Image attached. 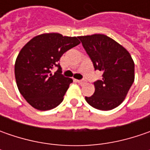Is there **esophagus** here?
I'll use <instances>...</instances> for the list:
<instances>
[{
  "mask_svg": "<svg viewBox=\"0 0 150 150\" xmlns=\"http://www.w3.org/2000/svg\"><path fill=\"white\" fill-rule=\"evenodd\" d=\"M78 83L79 84H81V85H83V84L86 83V81L83 79V80H78Z\"/></svg>",
  "mask_w": 150,
  "mask_h": 150,
  "instance_id": "obj_1",
  "label": "esophagus"
}]
</instances>
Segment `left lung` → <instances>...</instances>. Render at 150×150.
Returning <instances> with one entry per match:
<instances>
[{
    "instance_id": "obj_1",
    "label": "left lung",
    "mask_w": 150,
    "mask_h": 150,
    "mask_svg": "<svg viewBox=\"0 0 150 150\" xmlns=\"http://www.w3.org/2000/svg\"><path fill=\"white\" fill-rule=\"evenodd\" d=\"M93 63L103 72L94 82L93 95L85 97L88 103L99 110H111L120 105L134 81V62L129 52L103 34L78 37Z\"/></svg>"
}]
</instances>
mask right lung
<instances>
[{
    "label": "right lung",
    "instance_id": "1",
    "mask_svg": "<svg viewBox=\"0 0 150 150\" xmlns=\"http://www.w3.org/2000/svg\"><path fill=\"white\" fill-rule=\"evenodd\" d=\"M79 43L76 37L52 32L38 35L21 48L15 63V77L19 92L31 106L46 111L62 102L72 79L61 74L58 62ZM55 66L59 69L52 74Z\"/></svg>",
    "mask_w": 150,
    "mask_h": 150
}]
</instances>
